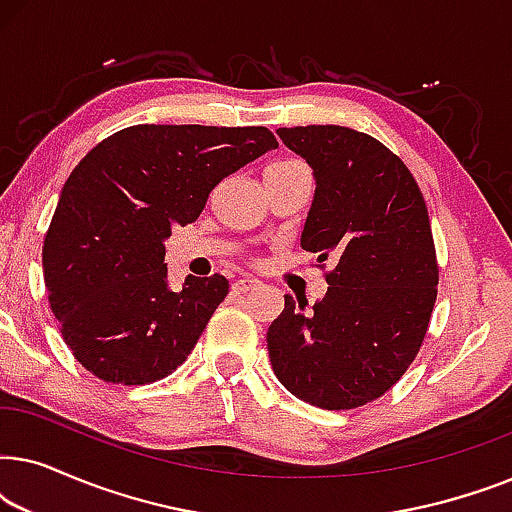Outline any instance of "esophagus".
Returning <instances> with one entry per match:
<instances>
[{"label":"esophagus","instance_id":"obj_1","mask_svg":"<svg viewBox=\"0 0 512 512\" xmlns=\"http://www.w3.org/2000/svg\"><path fill=\"white\" fill-rule=\"evenodd\" d=\"M258 286H261V282H258V279L242 277V279H235V282H233V291L235 293H249V291L258 289Z\"/></svg>","mask_w":512,"mask_h":512}]
</instances>
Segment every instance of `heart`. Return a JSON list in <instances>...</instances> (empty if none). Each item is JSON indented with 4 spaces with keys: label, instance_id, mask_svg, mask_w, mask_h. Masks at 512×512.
<instances>
[{
    "label": "heart",
    "instance_id": "b5f03b06",
    "mask_svg": "<svg viewBox=\"0 0 512 512\" xmlns=\"http://www.w3.org/2000/svg\"><path fill=\"white\" fill-rule=\"evenodd\" d=\"M289 163H300V160H279L275 165H289Z\"/></svg>",
    "mask_w": 512,
    "mask_h": 512
}]
</instances>
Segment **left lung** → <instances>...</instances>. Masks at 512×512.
<instances>
[{
    "instance_id": "obj_1",
    "label": "left lung",
    "mask_w": 512,
    "mask_h": 512,
    "mask_svg": "<svg viewBox=\"0 0 512 512\" xmlns=\"http://www.w3.org/2000/svg\"><path fill=\"white\" fill-rule=\"evenodd\" d=\"M277 135L317 179L300 247L335 268L312 312L284 296L268 328L272 370L300 401L359 408L401 380L429 331L438 261L424 195L403 160L366 132L300 125Z\"/></svg>"
}]
</instances>
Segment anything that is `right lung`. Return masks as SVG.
<instances>
[{"instance_id":"add662e5","label":"right lung","mask_w":512,"mask_h":512,"mask_svg":"<svg viewBox=\"0 0 512 512\" xmlns=\"http://www.w3.org/2000/svg\"><path fill=\"white\" fill-rule=\"evenodd\" d=\"M277 146L261 125H132L86 153L44 240L48 303L83 368L132 387L186 361L228 279L186 277L172 291L163 242L198 219L219 181Z\"/></svg>"}]
</instances>
